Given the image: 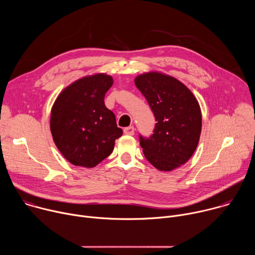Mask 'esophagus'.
I'll use <instances>...</instances> for the list:
<instances>
[{"mask_svg": "<svg viewBox=\"0 0 255 255\" xmlns=\"http://www.w3.org/2000/svg\"><path fill=\"white\" fill-rule=\"evenodd\" d=\"M134 132H135V129H134L133 126H129V127H126V128L124 129V133H125L126 135H133Z\"/></svg>", "mask_w": 255, "mask_h": 255, "instance_id": "34e87169", "label": "esophagus"}]
</instances>
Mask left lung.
Returning a JSON list of instances; mask_svg holds the SVG:
<instances>
[{"mask_svg": "<svg viewBox=\"0 0 255 255\" xmlns=\"http://www.w3.org/2000/svg\"><path fill=\"white\" fill-rule=\"evenodd\" d=\"M135 86L147 100L157 122L149 138L139 136L144 156L160 171L185 164L198 146L202 130L196 97L178 80L157 71L138 76Z\"/></svg>", "mask_w": 255, "mask_h": 255, "instance_id": "1", "label": "left lung"}]
</instances>
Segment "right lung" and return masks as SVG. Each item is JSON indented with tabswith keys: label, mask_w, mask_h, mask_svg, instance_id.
<instances>
[{
	"label": "right lung",
	"mask_w": 255,
	"mask_h": 255,
	"mask_svg": "<svg viewBox=\"0 0 255 255\" xmlns=\"http://www.w3.org/2000/svg\"><path fill=\"white\" fill-rule=\"evenodd\" d=\"M112 77L97 74L66 87L55 100L50 131L60 153L71 164L94 167L110 155L123 131L104 103Z\"/></svg>",
	"instance_id": "right-lung-1"
}]
</instances>
